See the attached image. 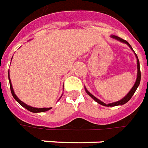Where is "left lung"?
I'll use <instances>...</instances> for the list:
<instances>
[{"mask_svg": "<svg viewBox=\"0 0 148 148\" xmlns=\"http://www.w3.org/2000/svg\"><path fill=\"white\" fill-rule=\"evenodd\" d=\"M111 36V38H112V39H116V40H118V41L121 42H123V43H126L128 46V47L130 48V49L134 51V49H133V48L131 47V46L130 45L129 42L127 41H126V40H124V39H121V38H119V37L116 36H114V35H111L110 36ZM134 54H135V56H136V58H137V79H136V82H135V84H134V86L132 87V88L130 89V91L127 94V95L126 96H124L123 98L122 99H120V100H119V101H115V102H112V103H109V104H106V103H104L103 101H101V100H99V99H97L96 97H95L94 95L92 94H91L90 92L87 90V88L84 87V89H85V92H86V93L89 96L91 97V98H92V99H94L95 101H96V102H98L99 104L101 105V106H122V105H124L127 103V101H129L130 99H131L132 96L134 95V94L135 93V92H136V90H137V88H138V86H139L140 84V77H141V74H140V63H139V60H138V57H137V54L135 53V52L134 51Z\"/></svg>", "mask_w": 148, "mask_h": 148, "instance_id": "8db88e82", "label": "left lung"}]
</instances>
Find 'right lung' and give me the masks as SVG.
I'll list each match as a JSON object with an SVG mask.
<instances>
[{"label": "right lung", "instance_id": "add662e5", "mask_svg": "<svg viewBox=\"0 0 148 148\" xmlns=\"http://www.w3.org/2000/svg\"><path fill=\"white\" fill-rule=\"evenodd\" d=\"M8 79H9V83H10V88H11V94H12V95H13V97H14V99H15V100H16L18 102L19 104L21 105V106L25 108L27 110H29V111L32 112H35V113H37V112H43L48 111V110H49V109H52V108H36V107L30 106H29V105L25 104V102H23L22 101H21V100H20V99H19L18 97H17V95H15V93H14V89H13V88H12V84H11L10 76H9V73H8ZM62 95H63V94H62ZM62 95L60 96V98L62 97Z\"/></svg>", "mask_w": 148, "mask_h": 148}]
</instances>
